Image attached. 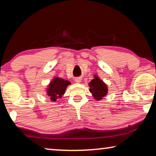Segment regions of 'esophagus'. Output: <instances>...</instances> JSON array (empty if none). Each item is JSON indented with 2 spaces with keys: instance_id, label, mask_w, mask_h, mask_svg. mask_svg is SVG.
I'll list each match as a JSON object with an SVG mask.
<instances>
[{
  "instance_id": "1",
  "label": "esophagus",
  "mask_w": 156,
  "mask_h": 156,
  "mask_svg": "<svg viewBox=\"0 0 156 156\" xmlns=\"http://www.w3.org/2000/svg\"><path fill=\"white\" fill-rule=\"evenodd\" d=\"M75 81L76 82V83H80L81 82V79H80V78H75Z\"/></svg>"
}]
</instances>
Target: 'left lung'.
<instances>
[{
    "mask_svg": "<svg viewBox=\"0 0 156 156\" xmlns=\"http://www.w3.org/2000/svg\"><path fill=\"white\" fill-rule=\"evenodd\" d=\"M89 86L90 87L89 91L96 100H102V98L107 94V84L96 76H95L94 78L89 83Z\"/></svg>",
    "mask_w": 156,
    "mask_h": 156,
    "instance_id": "8db88e82",
    "label": "left lung"
}]
</instances>
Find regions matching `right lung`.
<instances>
[{
    "mask_svg": "<svg viewBox=\"0 0 156 156\" xmlns=\"http://www.w3.org/2000/svg\"><path fill=\"white\" fill-rule=\"evenodd\" d=\"M70 84L69 81L60 78H55L49 84L47 90V95L50 96L51 100L56 102L61 98L62 95L65 94L66 88Z\"/></svg>",
    "mask_w": 156,
    "mask_h": 156,
    "instance_id": "add662e5",
    "label": "right lung"
}]
</instances>
